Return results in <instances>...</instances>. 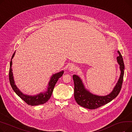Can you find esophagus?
<instances>
[{"instance_id":"1","label":"esophagus","mask_w":132,"mask_h":132,"mask_svg":"<svg viewBox=\"0 0 132 132\" xmlns=\"http://www.w3.org/2000/svg\"><path fill=\"white\" fill-rule=\"evenodd\" d=\"M76 69H77V68H76L75 66L74 65H73V64L71 65L68 67V70L70 71V72H74V71H75Z\"/></svg>"}]
</instances>
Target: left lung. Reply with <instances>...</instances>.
Here are the masks:
<instances>
[{
	"instance_id": "1",
	"label": "left lung",
	"mask_w": 132,
	"mask_h": 132,
	"mask_svg": "<svg viewBox=\"0 0 132 132\" xmlns=\"http://www.w3.org/2000/svg\"><path fill=\"white\" fill-rule=\"evenodd\" d=\"M119 56L117 57V62L119 65L120 74L119 78L112 91L105 96L93 94L86 88L82 79L77 75H73L74 84V98L78 104L88 109H95L110 102L119 94L122 86L124 74L125 66L120 52L118 51Z\"/></svg>"
}]
</instances>
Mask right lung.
Segmentation results:
<instances>
[{
	"mask_svg": "<svg viewBox=\"0 0 132 132\" xmlns=\"http://www.w3.org/2000/svg\"><path fill=\"white\" fill-rule=\"evenodd\" d=\"M15 53V51L13 53L11 60L10 62V68L9 72V80L10 82L11 86L13 89V90L23 100L28 104L31 106H36L38 105L43 104L49 100L52 95L54 87L56 84L58 79L61 77L64 74V71H60L57 73L53 74L48 83L47 88L46 91L44 92H41L35 95H28L24 94L22 92H21L19 89L17 87L15 84L14 80L13 71L12 68V59L14 58Z\"/></svg>",
	"mask_w": 132,
	"mask_h": 132,
	"instance_id": "obj_1",
	"label": "right lung"
}]
</instances>
